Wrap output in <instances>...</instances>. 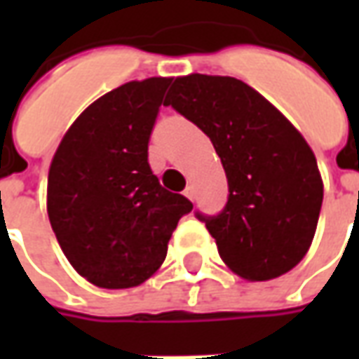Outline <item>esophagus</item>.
I'll return each instance as SVG.
<instances>
[{
	"mask_svg": "<svg viewBox=\"0 0 359 359\" xmlns=\"http://www.w3.org/2000/svg\"><path fill=\"white\" fill-rule=\"evenodd\" d=\"M184 196H187L188 200H194V188L192 187L184 188Z\"/></svg>",
	"mask_w": 359,
	"mask_h": 359,
	"instance_id": "1",
	"label": "esophagus"
}]
</instances>
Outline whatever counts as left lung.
<instances>
[{
  "instance_id": "8db88e82",
  "label": "left lung",
  "mask_w": 359,
  "mask_h": 359,
  "mask_svg": "<svg viewBox=\"0 0 359 359\" xmlns=\"http://www.w3.org/2000/svg\"><path fill=\"white\" fill-rule=\"evenodd\" d=\"M165 105L210 136L229 198L217 215L196 217L221 259L248 280L280 277L311 246L323 182L308 142L264 95L233 76L188 74L172 82Z\"/></svg>"
}]
</instances>
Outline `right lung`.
I'll return each mask as SVG.
<instances>
[{"mask_svg": "<svg viewBox=\"0 0 359 359\" xmlns=\"http://www.w3.org/2000/svg\"><path fill=\"white\" fill-rule=\"evenodd\" d=\"M171 79L126 82L82 111L48 175V215L67 259L102 288H130L156 273L192 202L165 190L148 144Z\"/></svg>", "mask_w": 359, "mask_h": 359, "instance_id": "add662e5", "label": "right lung"}]
</instances>
